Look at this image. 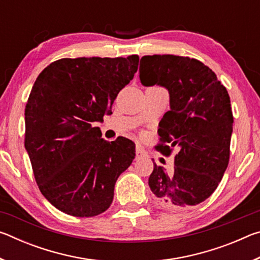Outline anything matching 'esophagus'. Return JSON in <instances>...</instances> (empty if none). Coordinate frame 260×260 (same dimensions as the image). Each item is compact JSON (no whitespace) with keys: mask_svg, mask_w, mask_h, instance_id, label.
Returning <instances> with one entry per match:
<instances>
[{"mask_svg":"<svg viewBox=\"0 0 260 260\" xmlns=\"http://www.w3.org/2000/svg\"><path fill=\"white\" fill-rule=\"evenodd\" d=\"M148 155L147 150L144 148H142L141 146H136V158H142V157H146Z\"/></svg>","mask_w":260,"mask_h":260,"instance_id":"1","label":"esophagus"}]
</instances>
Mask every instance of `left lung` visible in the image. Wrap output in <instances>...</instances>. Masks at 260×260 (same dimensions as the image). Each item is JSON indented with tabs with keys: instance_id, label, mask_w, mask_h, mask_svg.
I'll return each instance as SVG.
<instances>
[{
	"instance_id": "8db88e82",
	"label": "left lung",
	"mask_w": 260,
	"mask_h": 260,
	"mask_svg": "<svg viewBox=\"0 0 260 260\" xmlns=\"http://www.w3.org/2000/svg\"><path fill=\"white\" fill-rule=\"evenodd\" d=\"M142 85H160L170 93L171 110L159 122L156 148L171 156L174 171L153 162L149 178L153 199L165 209L197 205L212 195L228 166L233 112L226 87L209 67L174 55L143 56Z\"/></svg>"
}]
</instances>
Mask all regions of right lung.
<instances>
[{"mask_svg": "<svg viewBox=\"0 0 260 260\" xmlns=\"http://www.w3.org/2000/svg\"><path fill=\"white\" fill-rule=\"evenodd\" d=\"M138 67V55L61 58L34 82L25 109V148L39 189L61 212L88 218L111 205L118 177L135 158V143L108 142L93 122L112 113Z\"/></svg>", "mask_w": 260, "mask_h": 260, "instance_id": "add662e5", "label": "right lung"}]
</instances>
